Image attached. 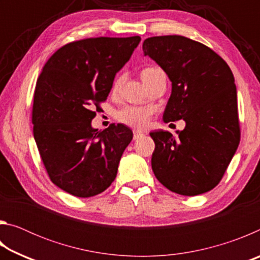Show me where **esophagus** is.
<instances>
[{
  "label": "esophagus",
  "mask_w": 260,
  "mask_h": 260,
  "mask_svg": "<svg viewBox=\"0 0 260 260\" xmlns=\"http://www.w3.org/2000/svg\"><path fill=\"white\" fill-rule=\"evenodd\" d=\"M143 136V133L142 132H140V131H133V138H134V140H139V139H141Z\"/></svg>",
  "instance_id": "obj_1"
}]
</instances>
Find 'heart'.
Returning <instances> with one entry per match:
<instances>
[{
	"label": "heart",
	"mask_w": 260,
	"mask_h": 260,
	"mask_svg": "<svg viewBox=\"0 0 260 260\" xmlns=\"http://www.w3.org/2000/svg\"><path fill=\"white\" fill-rule=\"evenodd\" d=\"M152 70L155 69L149 68V69L143 70L142 73H141V78H142V80L148 73H150L152 71ZM120 82H121V78L117 79L113 85L114 89H117L118 86L120 85ZM151 114H152L151 108L125 107L117 112V119L127 126L135 127V128H144V127L148 126L149 121H150Z\"/></svg>",
	"instance_id": "b5f03b06"
}]
</instances>
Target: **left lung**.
<instances>
[{
	"instance_id": "obj_1",
	"label": "left lung",
	"mask_w": 260,
	"mask_h": 260,
	"mask_svg": "<svg viewBox=\"0 0 260 260\" xmlns=\"http://www.w3.org/2000/svg\"><path fill=\"white\" fill-rule=\"evenodd\" d=\"M144 56L164 70L172 91L162 120L186 127L151 132V166L162 186L183 196L210 191L220 182L240 143L234 76L218 54L202 43L164 35L144 40Z\"/></svg>"
}]
</instances>
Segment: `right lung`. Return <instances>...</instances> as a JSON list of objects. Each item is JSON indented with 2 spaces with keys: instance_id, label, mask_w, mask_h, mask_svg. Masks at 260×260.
<instances>
[{
  "instance_id": "add662e5",
  "label": "right lung",
  "mask_w": 260,
  "mask_h": 260,
  "mask_svg": "<svg viewBox=\"0 0 260 260\" xmlns=\"http://www.w3.org/2000/svg\"><path fill=\"white\" fill-rule=\"evenodd\" d=\"M140 41L102 37L68 43L48 59L38 79L35 142L51 181L73 196L98 195L117 177L133 133L122 124L93 128V109L107 100L116 73Z\"/></svg>"
}]
</instances>
